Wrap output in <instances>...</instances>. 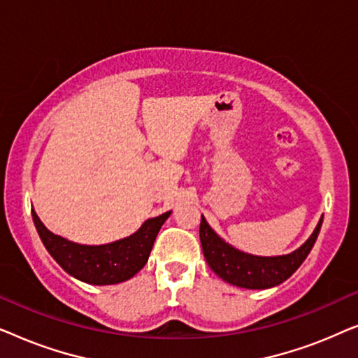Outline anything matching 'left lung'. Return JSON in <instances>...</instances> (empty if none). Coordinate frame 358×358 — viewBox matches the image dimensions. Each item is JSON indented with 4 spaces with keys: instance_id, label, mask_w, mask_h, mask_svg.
<instances>
[{
    "instance_id": "8db88e82",
    "label": "left lung",
    "mask_w": 358,
    "mask_h": 358,
    "mask_svg": "<svg viewBox=\"0 0 358 358\" xmlns=\"http://www.w3.org/2000/svg\"><path fill=\"white\" fill-rule=\"evenodd\" d=\"M321 223L322 218L310 239L301 248H298L292 254H287V256L259 257L238 251V249L224 243L208 227L203 217L200 222V243H202L203 256L207 259L210 268L218 277H222L224 282L241 288L262 290V288L280 285L301 266L310 254L311 248L315 246Z\"/></svg>"
}]
</instances>
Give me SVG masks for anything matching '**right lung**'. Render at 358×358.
<instances>
[{
    "label": "right lung",
    "mask_w": 358,
    "mask_h": 358,
    "mask_svg": "<svg viewBox=\"0 0 358 358\" xmlns=\"http://www.w3.org/2000/svg\"><path fill=\"white\" fill-rule=\"evenodd\" d=\"M171 212L150 218L129 238L102 246H85L57 236L43 227L32 210L34 224L50 256L65 272L91 285H112L129 280L148 262L151 248Z\"/></svg>",
    "instance_id": "right-lung-1"
}]
</instances>
